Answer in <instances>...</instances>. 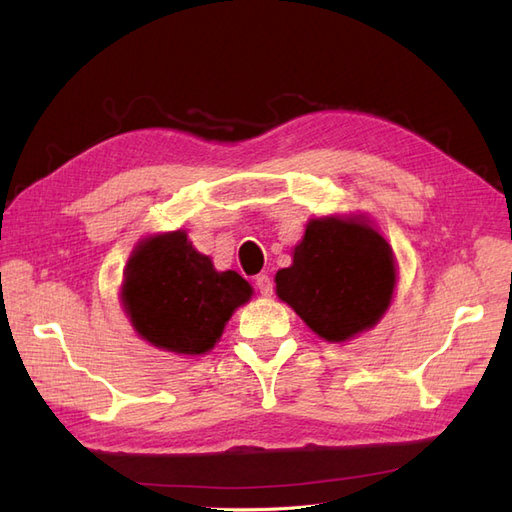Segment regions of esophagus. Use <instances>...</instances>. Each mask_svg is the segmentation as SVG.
I'll return each mask as SVG.
<instances>
[{"mask_svg": "<svg viewBox=\"0 0 512 512\" xmlns=\"http://www.w3.org/2000/svg\"><path fill=\"white\" fill-rule=\"evenodd\" d=\"M256 288L260 290L262 297H271V292H273L271 277H269V275H258V277H256Z\"/></svg>", "mask_w": 512, "mask_h": 512, "instance_id": "obj_1", "label": "esophagus"}]
</instances>
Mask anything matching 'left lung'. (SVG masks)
Listing matches in <instances>:
<instances>
[{
	"label": "left lung",
	"mask_w": 512,
	"mask_h": 512,
	"mask_svg": "<svg viewBox=\"0 0 512 512\" xmlns=\"http://www.w3.org/2000/svg\"><path fill=\"white\" fill-rule=\"evenodd\" d=\"M397 286L393 247L363 213L322 215L305 224L292 265L275 273V294L331 344L374 329Z\"/></svg>",
	"instance_id": "left-lung-1"
}]
</instances>
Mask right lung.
<instances>
[{"mask_svg":"<svg viewBox=\"0 0 512 512\" xmlns=\"http://www.w3.org/2000/svg\"><path fill=\"white\" fill-rule=\"evenodd\" d=\"M254 288L237 271H215L188 232L149 235L123 269L119 301L136 335L181 356H200L220 342L235 309Z\"/></svg>","mask_w":512,"mask_h":512,"instance_id":"add662e5","label":"right lung"}]
</instances>
